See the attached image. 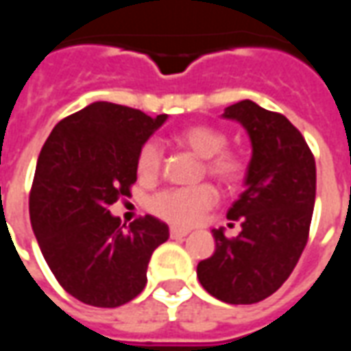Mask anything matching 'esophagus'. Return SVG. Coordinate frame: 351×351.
I'll list each match as a JSON object with an SVG mask.
<instances>
[{
  "instance_id": "34e87169",
  "label": "esophagus",
  "mask_w": 351,
  "mask_h": 351,
  "mask_svg": "<svg viewBox=\"0 0 351 351\" xmlns=\"http://www.w3.org/2000/svg\"><path fill=\"white\" fill-rule=\"evenodd\" d=\"M171 239H184V237H188V229H180V228H171Z\"/></svg>"
}]
</instances>
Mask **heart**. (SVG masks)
<instances>
[{
  "instance_id": "obj_1",
  "label": "heart",
  "mask_w": 351,
  "mask_h": 351,
  "mask_svg": "<svg viewBox=\"0 0 351 351\" xmlns=\"http://www.w3.org/2000/svg\"><path fill=\"white\" fill-rule=\"evenodd\" d=\"M176 143L205 160V173L226 186H233L244 176L246 163L235 150H228V137L213 125L195 123L176 133ZM161 167L158 143L148 141L137 154V175L141 180H154ZM216 203V191L208 184L193 188H169L150 199V210L169 223L193 226Z\"/></svg>"
}]
</instances>
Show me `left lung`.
Instances as JSON below:
<instances>
[{
    "label": "left lung",
    "mask_w": 351,
    "mask_h": 351,
    "mask_svg": "<svg viewBox=\"0 0 351 351\" xmlns=\"http://www.w3.org/2000/svg\"><path fill=\"white\" fill-rule=\"evenodd\" d=\"M252 143L244 191L228 210L241 233L228 239L213 229L216 252L197 265L208 293L229 304H252L278 289L308 241L316 201V161L301 131L284 114L250 99L223 110Z\"/></svg>",
    "instance_id": "8db88e82"
}]
</instances>
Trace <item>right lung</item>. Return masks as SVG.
<instances>
[{
	"label": "right lung",
	"mask_w": 351,
	"mask_h": 351,
	"mask_svg": "<svg viewBox=\"0 0 351 351\" xmlns=\"http://www.w3.org/2000/svg\"><path fill=\"white\" fill-rule=\"evenodd\" d=\"M167 114L95 101L67 116L43 145L29 193L35 239L60 286L75 299L114 308L146 286L152 252L169 239L154 216L130 228L108 206L130 197L141 146Z\"/></svg>",
	"instance_id": "1"
}]
</instances>
